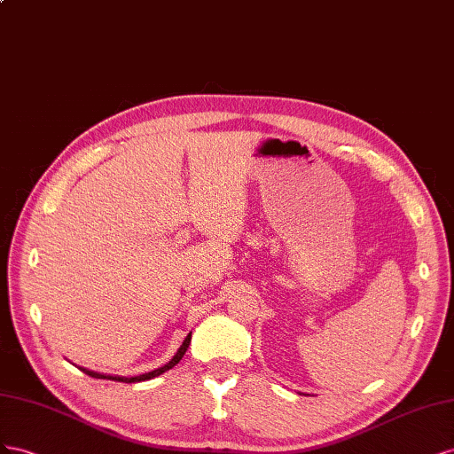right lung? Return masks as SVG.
Returning a JSON list of instances; mask_svg holds the SVG:
<instances>
[{"instance_id":"right-lung-1","label":"right lung","mask_w":454,"mask_h":454,"mask_svg":"<svg viewBox=\"0 0 454 454\" xmlns=\"http://www.w3.org/2000/svg\"><path fill=\"white\" fill-rule=\"evenodd\" d=\"M190 340H192V333L186 336V340L183 342V346L178 348V352L175 354V357L169 361V364L167 365H163V367H160V369H155V371H152V372H145V374H140V377H110V374H100V372H95V371H87V369H82L85 374H89V377H93V379H106V380H115V382H127V384H133V382H142V380H150V379H153V377H160V374H163L165 371H169V369H173L180 359H183V356L186 354V349H188V346H190Z\"/></svg>"}]
</instances>
